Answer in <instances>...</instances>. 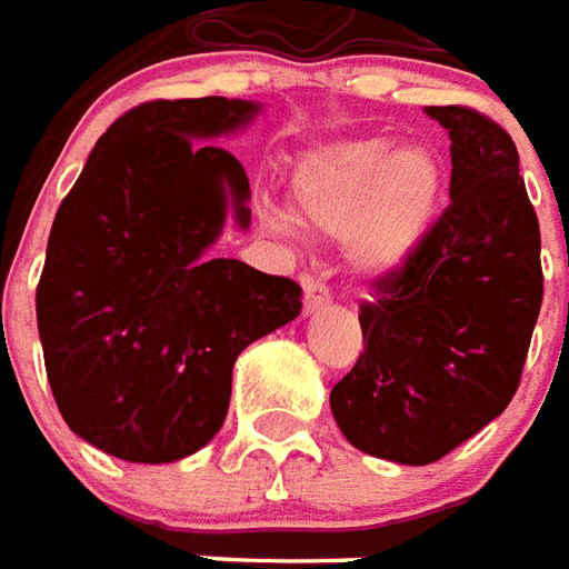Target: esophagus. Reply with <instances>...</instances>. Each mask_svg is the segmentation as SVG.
Segmentation results:
<instances>
[{"label": "esophagus", "instance_id": "34e87169", "mask_svg": "<svg viewBox=\"0 0 569 569\" xmlns=\"http://www.w3.org/2000/svg\"><path fill=\"white\" fill-rule=\"evenodd\" d=\"M301 289H305V313H317L331 301V292L313 273H301Z\"/></svg>", "mask_w": 569, "mask_h": 569}]
</instances>
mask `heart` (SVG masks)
I'll return each instance as SVG.
<instances>
[{
  "mask_svg": "<svg viewBox=\"0 0 569 569\" xmlns=\"http://www.w3.org/2000/svg\"><path fill=\"white\" fill-rule=\"evenodd\" d=\"M443 168L428 147L386 138L347 141L307 156L292 180L298 220L347 234L349 259L368 273L401 268L435 222Z\"/></svg>",
  "mask_w": 569,
  "mask_h": 569,
  "instance_id": "obj_1",
  "label": "heart"
}]
</instances>
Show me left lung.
Here are the masks:
<instances>
[{
	"label": "left lung",
	"mask_w": 569,
	"mask_h": 569,
	"mask_svg": "<svg viewBox=\"0 0 569 569\" xmlns=\"http://www.w3.org/2000/svg\"><path fill=\"white\" fill-rule=\"evenodd\" d=\"M449 132V208L359 305L365 352L331 389L349 443L431 465L498 419L519 389L542 305L540 222L519 150L486 113L425 108Z\"/></svg>",
	"instance_id": "8db88e82"
}]
</instances>
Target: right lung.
Masks as SVG:
<instances>
[{
  "label": "right lung",
  "mask_w": 569,
  "mask_h": 569,
  "mask_svg": "<svg viewBox=\"0 0 569 569\" xmlns=\"http://www.w3.org/2000/svg\"><path fill=\"white\" fill-rule=\"evenodd\" d=\"M243 99H156L92 147L62 199L36 289L44 368L71 431L108 456L166 465L210 443L231 368L301 313V286L213 259L226 208L250 226V180L220 144Z\"/></svg>",
  "instance_id": "add662e5"
}]
</instances>
